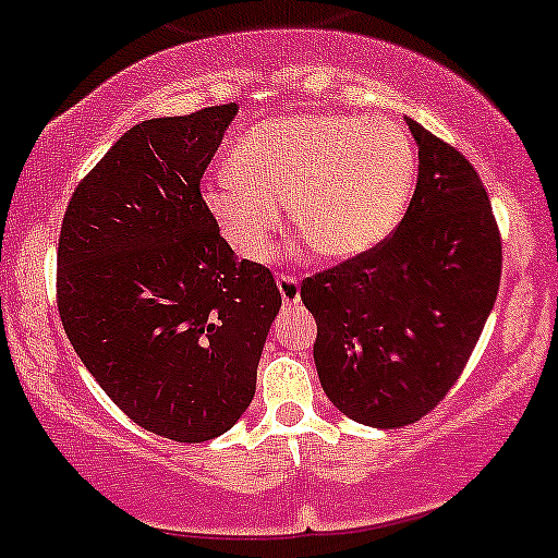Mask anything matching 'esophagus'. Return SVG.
<instances>
[{
  "label": "esophagus",
  "mask_w": 558,
  "mask_h": 558,
  "mask_svg": "<svg viewBox=\"0 0 558 558\" xmlns=\"http://www.w3.org/2000/svg\"><path fill=\"white\" fill-rule=\"evenodd\" d=\"M278 291H280V296H283V306H296L301 299V286H299L296 275L280 272L278 275Z\"/></svg>",
  "instance_id": "34e87169"
}]
</instances>
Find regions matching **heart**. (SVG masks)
<instances>
[{"mask_svg":"<svg viewBox=\"0 0 558 558\" xmlns=\"http://www.w3.org/2000/svg\"><path fill=\"white\" fill-rule=\"evenodd\" d=\"M203 203L226 244L259 262L283 228L280 207L314 254L351 259L398 226L415 181L411 137L389 119L296 113L252 126Z\"/></svg>","mask_w":558,"mask_h":558,"instance_id":"1","label":"heart"}]
</instances>
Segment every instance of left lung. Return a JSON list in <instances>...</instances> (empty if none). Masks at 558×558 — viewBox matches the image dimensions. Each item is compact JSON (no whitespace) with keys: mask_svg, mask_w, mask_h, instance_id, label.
Returning <instances> with one entry per match:
<instances>
[{"mask_svg":"<svg viewBox=\"0 0 558 558\" xmlns=\"http://www.w3.org/2000/svg\"><path fill=\"white\" fill-rule=\"evenodd\" d=\"M418 184L366 254L301 283L317 319L322 389L348 418L400 428L434 411L460 379L501 280V236L471 160L408 119Z\"/></svg>","mask_w":558,"mask_h":558,"instance_id":"obj_1","label":"left lung"}]
</instances>
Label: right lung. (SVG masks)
I'll list each match as a JSON object with an SVG mask.
<instances>
[{"instance_id":"add662e5","label":"right lung","mask_w":558,"mask_h":558,"mask_svg":"<svg viewBox=\"0 0 558 558\" xmlns=\"http://www.w3.org/2000/svg\"><path fill=\"white\" fill-rule=\"evenodd\" d=\"M236 104L132 126L80 181L57 250V304L87 372L137 426L207 441L250 408L280 299L205 210L199 179Z\"/></svg>"}]
</instances>
